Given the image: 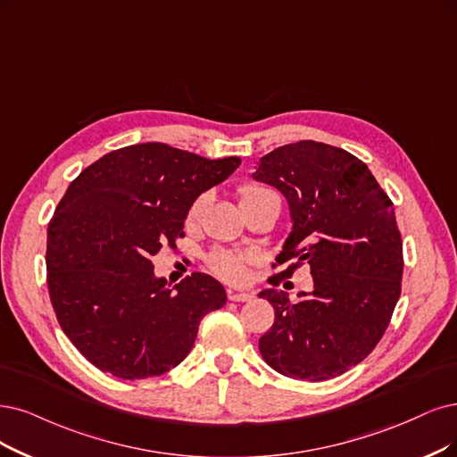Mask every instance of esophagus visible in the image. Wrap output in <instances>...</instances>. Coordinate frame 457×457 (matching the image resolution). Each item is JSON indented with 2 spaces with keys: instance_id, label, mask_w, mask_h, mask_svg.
Instances as JSON below:
<instances>
[{
  "instance_id": "obj_1",
  "label": "esophagus",
  "mask_w": 457,
  "mask_h": 457,
  "mask_svg": "<svg viewBox=\"0 0 457 457\" xmlns=\"http://www.w3.org/2000/svg\"><path fill=\"white\" fill-rule=\"evenodd\" d=\"M228 299H229V301L243 303V301H250V299H252V294H248V292H237V290H228Z\"/></svg>"
}]
</instances>
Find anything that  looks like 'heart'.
Returning <instances> with one entry per match:
<instances>
[{"instance_id":"heart-1","label":"heart","mask_w":457,"mask_h":457,"mask_svg":"<svg viewBox=\"0 0 457 457\" xmlns=\"http://www.w3.org/2000/svg\"><path fill=\"white\" fill-rule=\"evenodd\" d=\"M262 197L278 199L277 192H273L271 188H265V186H260V184H245L241 188V203L262 199ZM207 203H209L207 194H201L199 197L194 199V203L188 209V216H186V222H188V226H195L199 222V218L203 216V211H205ZM246 262H248V256L239 254V252H231V250H216L207 260L209 267L220 278H224L233 284L245 280Z\"/></svg>"}]
</instances>
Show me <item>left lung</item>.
<instances>
[{
  "instance_id": "left-lung-1",
  "label": "left lung",
  "mask_w": 457,
  "mask_h": 457,
  "mask_svg": "<svg viewBox=\"0 0 457 457\" xmlns=\"http://www.w3.org/2000/svg\"><path fill=\"white\" fill-rule=\"evenodd\" d=\"M252 179L288 201L292 231L278 263L311 267L312 290L267 288L275 324L260 352L277 373L320 382L363 361L390 324L401 295L403 243L394 203L350 152L316 141L284 145L260 158ZM273 286L278 277L269 278Z\"/></svg>"
}]
</instances>
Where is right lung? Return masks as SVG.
<instances>
[{
    "instance_id": "obj_1",
    "label": "right lung",
    "mask_w": 457,
    "mask_h": 457,
    "mask_svg": "<svg viewBox=\"0 0 457 457\" xmlns=\"http://www.w3.org/2000/svg\"><path fill=\"white\" fill-rule=\"evenodd\" d=\"M239 165L237 156L141 143L109 152L70 184L48 224V294L63 333L104 373H167L188 356L203 316L226 305L216 278L192 273L169 288L150 258L175 248L194 199Z\"/></svg>"
}]
</instances>
